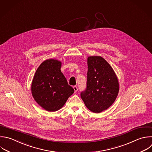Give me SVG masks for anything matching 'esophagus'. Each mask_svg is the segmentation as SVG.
Segmentation results:
<instances>
[{
    "label": "esophagus",
    "instance_id": "1",
    "mask_svg": "<svg viewBox=\"0 0 152 152\" xmlns=\"http://www.w3.org/2000/svg\"><path fill=\"white\" fill-rule=\"evenodd\" d=\"M73 88H74V90L75 93H76V92L78 91V88H77V86H74V87H73Z\"/></svg>",
    "mask_w": 152,
    "mask_h": 152
}]
</instances>
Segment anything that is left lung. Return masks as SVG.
<instances>
[{"label": "left lung", "instance_id": "left-lung-1", "mask_svg": "<svg viewBox=\"0 0 152 152\" xmlns=\"http://www.w3.org/2000/svg\"><path fill=\"white\" fill-rule=\"evenodd\" d=\"M87 65V87L81 97L90 111L100 113L115 102L119 92L118 80L111 66L101 56L88 57Z\"/></svg>", "mask_w": 152, "mask_h": 152}]
</instances>
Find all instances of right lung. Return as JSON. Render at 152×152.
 <instances>
[{"label": "right lung", "mask_w": 152, "mask_h": 152, "mask_svg": "<svg viewBox=\"0 0 152 152\" xmlns=\"http://www.w3.org/2000/svg\"><path fill=\"white\" fill-rule=\"evenodd\" d=\"M61 62L48 59L37 68L31 84V93L36 102L49 112L59 110L74 93L61 71Z\"/></svg>", "instance_id": "add662e5"}]
</instances>
